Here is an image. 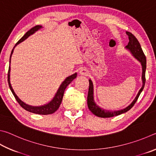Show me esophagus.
<instances>
[{
	"mask_svg": "<svg viewBox=\"0 0 156 156\" xmlns=\"http://www.w3.org/2000/svg\"><path fill=\"white\" fill-rule=\"evenodd\" d=\"M80 74L81 75H84V76H87L89 74L88 70L86 69L85 68H81L80 70Z\"/></svg>",
	"mask_w": 156,
	"mask_h": 156,
	"instance_id": "1",
	"label": "esophagus"
}]
</instances>
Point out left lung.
I'll return each mask as SVG.
<instances>
[{
	"label": "left lung",
	"instance_id": "obj_1",
	"mask_svg": "<svg viewBox=\"0 0 156 156\" xmlns=\"http://www.w3.org/2000/svg\"><path fill=\"white\" fill-rule=\"evenodd\" d=\"M127 35L129 37V42L128 44L125 46V48L128 49L132 55L135 57V58L138 60L140 62L142 65V81H143V86H142L140 90L138 91L137 95L133 99V101L130 103V104L122 110H115V111H110L106 110L104 109L101 108L99 106H98L96 103L94 102V89H93V83H92V81L89 80V89H88V97H87V103H88V107L89 110L93 113L95 116L101 117V118H110V117L116 116L120 115V114L125 113L128 110H129L133 105H134L136 101L138 100L139 96L143 91V90L144 87V84H145V71H146V57L143 51V49L141 48V46L139 43L138 40L136 39V37L133 35L132 33L130 32H126Z\"/></svg>",
	"mask_w": 156,
	"mask_h": 156
}]
</instances>
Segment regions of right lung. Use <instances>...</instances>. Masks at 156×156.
<instances>
[{
	"label": "right lung",
	"instance_id": "1",
	"mask_svg": "<svg viewBox=\"0 0 156 156\" xmlns=\"http://www.w3.org/2000/svg\"><path fill=\"white\" fill-rule=\"evenodd\" d=\"M41 28H42V27L41 25L35 26L34 27H33V28L30 29L29 31H27L26 34L23 35V37H22L20 40H19L18 42L16 44L14 47H13V48L12 49V53H11V55H10V58H9V63L11 62V57H12L13 50H14V48L16 46V45H18V44H20V42H23V41L24 40H26L29 36L31 35L32 34H34L35 32H36ZM10 70H11V68H10V66H9V70H8V75H8L7 76L8 83H9V86L11 91H12V94H13V96H14L16 101H17L18 103L20 104L21 107L24 108L25 110L30 112H31V113H34V114H42V115H47V114H53L55 112L58 110V108H59V105L62 103L65 89L66 88V87L69 85L71 82H72L74 79H75L76 77V75H77L76 73L75 74H73V75H70L66 78V80L63 81L61 85H60L59 88H58V90H57V91L56 92L55 95V97H53V99H52L50 102L48 103L47 104H45V105H41V106H31V105H27V104H26V103H24L23 101H22L19 99L17 95L16 94L14 91H13L12 85H11V83H10Z\"/></svg>",
	"mask_w": 156,
	"mask_h": 156
}]
</instances>
